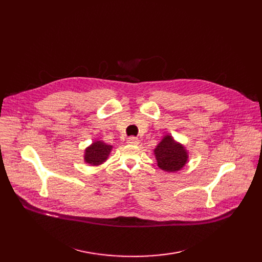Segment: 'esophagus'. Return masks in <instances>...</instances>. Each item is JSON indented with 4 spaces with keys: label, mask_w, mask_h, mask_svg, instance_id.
<instances>
[{
    "label": "esophagus",
    "mask_w": 262,
    "mask_h": 262,
    "mask_svg": "<svg viewBox=\"0 0 262 262\" xmlns=\"http://www.w3.org/2000/svg\"><path fill=\"white\" fill-rule=\"evenodd\" d=\"M126 141H127V143H129V144H136V145L139 143V139L136 138V137H128Z\"/></svg>",
    "instance_id": "34e87169"
}]
</instances>
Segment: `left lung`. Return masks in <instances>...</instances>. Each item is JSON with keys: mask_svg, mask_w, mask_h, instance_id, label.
Returning <instances> with one entry per match:
<instances>
[{"mask_svg": "<svg viewBox=\"0 0 262 262\" xmlns=\"http://www.w3.org/2000/svg\"><path fill=\"white\" fill-rule=\"evenodd\" d=\"M157 166L166 172L182 170L188 161V152L185 146L176 142L170 135L164 136L154 149Z\"/></svg>", "mask_w": 262, "mask_h": 262, "instance_id": "8db88e82", "label": "left lung"}]
</instances>
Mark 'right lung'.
I'll return each instance as SVG.
<instances>
[{
	"label": "right lung",
	"mask_w": 262,
	"mask_h": 262,
	"mask_svg": "<svg viewBox=\"0 0 262 262\" xmlns=\"http://www.w3.org/2000/svg\"><path fill=\"white\" fill-rule=\"evenodd\" d=\"M113 149V145L106 144L103 141H94L85 149L84 160L91 166H100L105 162Z\"/></svg>",
	"instance_id": "obj_1"
}]
</instances>
